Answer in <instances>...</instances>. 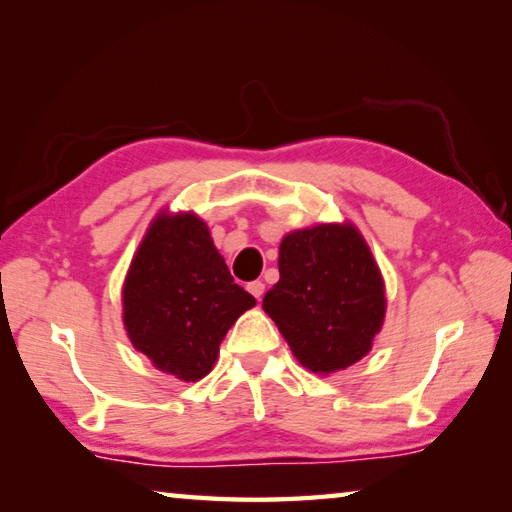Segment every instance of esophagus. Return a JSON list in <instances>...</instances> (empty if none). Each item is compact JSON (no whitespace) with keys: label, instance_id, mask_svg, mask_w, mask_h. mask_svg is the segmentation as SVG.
Here are the masks:
<instances>
[{"label":"esophagus","instance_id":"1","mask_svg":"<svg viewBox=\"0 0 512 512\" xmlns=\"http://www.w3.org/2000/svg\"><path fill=\"white\" fill-rule=\"evenodd\" d=\"M248 291L253 293L257 300H262V296H264V282H259V280L248 282Z\"/></svg>","mask_w":512,"mask_h":512}]
</instances>
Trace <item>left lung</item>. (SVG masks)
Masks as SVG:
<instances>
[{"mask_svg":"<svg viewBox=\"0 0 512 512\" xmlns=\"http://www.w3.org/2000/svg\"><path fill=\"white\" fill-rule=\"evenodd\" d=\"M280 280L262 307L302 366L332 375L366 357L386 316V287L357 225L318 223L280 241Z\"/></svg>","mask_w":512,"mask_h":512,"instance_id":"8db88e82","label":"left lung"}]
</instances>
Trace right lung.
I'll return each mask as SVG.
<instances>
[{"mask_svg":"<svg viewBox=\"0 0 512 512\" xmlns=\"http://www.w3.org/2000/svg\"><path fill=\"white\" fill-rule=\"evenodd\" d=\"M121 307L137 352L167 375L198 381L255 298L232 280L203 219L162 210L128 266Z\"/></svg>","mask_w":512,"mask_h":512,"instance_id":"add662e5","label":"right lung"}]
</instances>
